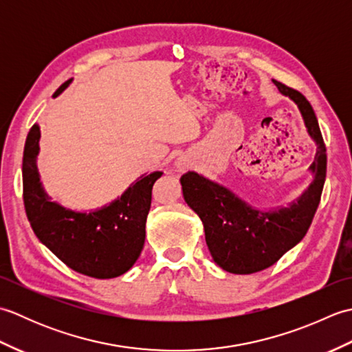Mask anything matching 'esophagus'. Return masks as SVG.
<instances>
[{
	"mask_svg": "<svg viewBox=\"0 0 352 352\" xmlns=\"http://www.w3.org/2000/svg\"><path fill=\"white\" fill-rule=\"evenodd\" d=\"M188 166H189V162L186 160V159H183V157H180V159L175 160V168H177V170L183 172V170L188 169Z\"/></svg>",
	"mask_w": 352,
	"mask_h": 352,
	"instance_id": "1",
	"label": "esophagus"
}]
</instances>
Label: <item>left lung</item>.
Instances as JSON below:
<instances>
[{"mask_svg": "<svg viewBox=\"0 0 352 352\" xmlns=\"http://www.w3.org/2000/svg\"><path fill=\"white\" fill-rule=\"evenodd\" d=\"M281 95L296 104L305 130L315 142L309 166V188L287 206L260 208L237 197L227 186L189 170L180 178L186 203L204 226L206 242L214 263L231 274H254L272 266L302 241L320 201L327 175V149L318 118L305 96L275 83Z\"/></svg>", "mask_w": 352, "mask_h": 352, "instance_id": "left-lung-1", "label": "left lung"}]
</instances>
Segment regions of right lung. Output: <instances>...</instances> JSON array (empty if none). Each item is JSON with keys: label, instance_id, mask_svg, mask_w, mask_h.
<instances>
[{"label": "right lung", "instance_id": "right-lung-1", "mask_svg": "<svg viewBox=\"0 0 352 352\" xmlns=\"http://www.w3.org/2000/svg\"><path fill=\"white\" fill-rule=\"evenodd\" d=\"M72 80L54 92L63 94ZM41 126L30 130L22 160L24 206L37 239L66 266L94 278H115L130 271L145 243L146 216L162 170L136 178L121 197L91 210H74L45 190L37 169Z\"/></svg>", "mask_w": 352, "mask_h": 352}]
</instances>
